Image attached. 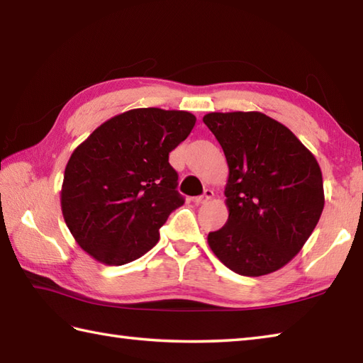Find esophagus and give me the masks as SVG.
Segmentation results:
<instances>
[{"label":"esophagus","instance_id":"34e87169","mask_svg":"<svg viewBox=\"0 0 363 363\" xmlns=\"http://www.w3.org/2000/svg\"><path fill=\"white\" fill-rule=\"evenodd\" d=\"M212 198H213V191H212L211 189H207V190H204L203 195H199V196H195V198H194V203H195V204H204V203H207V201H211Z\"/></svg>","mask_w":363,"mask_h":363}]
</instances>
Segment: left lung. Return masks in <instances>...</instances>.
<instances>
[{"instance_id": "left-lung-1", "label": "left lung", "mask_w": 363, "mask_h": 363, "mask_svg": "<svg viewBox=\"0 0 363 363\" xmlns=\"http://www.w3.org/2000/svg\"><path fill=\"white\" fill-rule=\"evenodd\" d=\"M203 121L229 167V217L207 243L237 274L277 272L301 251L321 217L318 162L287 126L262 112H211Z\"/></svg>"}]
</instances>
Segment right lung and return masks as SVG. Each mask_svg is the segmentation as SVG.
I'll list each match as a JSON object with an SVG mask.
<instances>
[{
  "label": "right lung",
  "instance_id": "1",
  "mask_svg": "<svg viewBox=\"0 0 363 363\" xmlns=\"http://www.w3.org/2000/svg\"><path fill=\"white\" fill-rule=\"evenodd\" d=\"M194 113L142 107L115 115L73 151L60 207L76 243L104 265H125L159 242L184 204L168 154L186 140Z\"/></svg>",
  "mask_w": 363,
  "mask_h": 363
}]
</instances>
